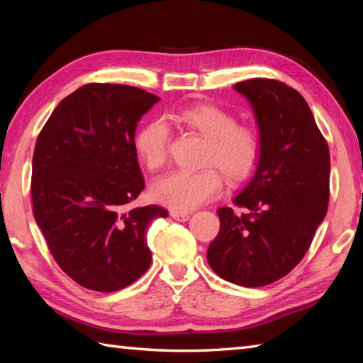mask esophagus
<instances>
[{
	"label": "esophagus",
	"instance_id": "1",
	"mask_svg": "<svg viewBox=\"0 0 363 363\" xmlns=\"http://www.w3.org/2000/svg\"><path fill=\"white\" fill-rule=\"evenodd\" d=\"M169 215H172V218H174L176 221H187L190 218V213L179 212V211H172Z\"/></svg>",
	"mask_w": 363,
	"mask_h": 363
}]
</instances>
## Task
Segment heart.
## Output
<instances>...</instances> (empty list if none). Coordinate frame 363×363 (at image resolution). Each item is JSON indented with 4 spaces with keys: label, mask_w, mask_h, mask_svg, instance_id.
<instances>
[{
    "label": "heart",
    "mask_w": 363,
    "mask_h": 363,
    "mask_svg": "<svg viewBox=\"0 0 363 363\" xmlns=\"http://www.w3.org/2000/svg\"><path fill=\"white\" fill-rule=\"evenodd\" d=\"M181 126L194 130L206 140L199 172H174L151 189L154 201L173 211L196 209L220 195L223 179L238 184L248 179L260 162L262 143L257 130L238 125L234 113L213 104H196L181 109L172 117ZM172 134L165 121L154 120L138 130L135 152L143 167L157 173L168 160Z\"/></svg>",
    "instance_id": "b5f03b06"
}]
</instances>
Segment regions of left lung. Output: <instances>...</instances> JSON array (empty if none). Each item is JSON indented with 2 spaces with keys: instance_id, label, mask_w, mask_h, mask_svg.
Returning a JSON list of instances; mask_svg holds the SVG:
<instances>
[{
  "instance_id": "1",
  "label": "left lung",
  "mask_w": 363,
  "mask_h": 363,
  "mask_svg": "<svg viewBox=\"0 0 363 363\" xmlns=\"http://www.w3.org/2000/svg\"><path fill=\"white\" fill-rule=\"evenodd\" d=\"M234 89L254 107L262 154L256 174L233 201L246 212L217 211L220 233L207 262L223 279L264 287L303 260L326 217L329 146L309 104L287 84L254 78Z\"/></svg>"
}]
</instances>
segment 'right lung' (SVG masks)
I'll return each instance as SVG.
<instances>
[{
  "instance_id": "add662e5",
  "label": "right lung",
  "mask_w": 363,
  "mask_h": 363,
  "mask_svg": "<svg viewBox=\"0 0 363 363\" xmlns=\"http://www.w3.org/2000/svg\"><path fill=\"white\" fill-rule=\"evenodd\" d=\"M157 101L123 84H86L59 103L37 137L34 218L57 265L86 289L121 290L151 264L146 229L168 212L129 206L145 189L137 121Z\"/></svg>"
}]
</instances>
